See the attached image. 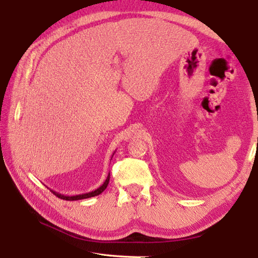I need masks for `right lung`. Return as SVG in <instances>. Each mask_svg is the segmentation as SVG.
Masks as SVG:
<instances>
[{
  "instance_id": "add662e5",
  "label": "right lung",
  "mask_w": 258,
  "mask_h": 258,
  "mask_svg": "<svg viewBox=\"0 0 258 258\" xmlns=\"http://www.w3.org/2000/svg\"><path fill=\"white\" fill-rule=\"evenodd\" d=\"M114 155V153H113ZM112 155V157H113ZM108 181H109V174L107 175V178L106 180L104 181L103 185H100L98 188L94 189V191L91 192H88V193H82V194H77V196H66V194H62V193H59L53 191V189H50L54 196H57L59 199H62V200H67V201H74V200H82V199H88V198H92V197H96V196H99L101 192L105 191V188L107 187L108 185Z\"/></svg>"
}]
</instances>
